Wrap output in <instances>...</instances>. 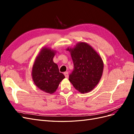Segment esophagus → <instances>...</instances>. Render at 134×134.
<instances>
[{"label": "esophagus", "mask_w": 134, "mask_h": 134, "mask_svg": "<svg viewBox=\"0 0 134 134\" xmlns=\"http://www.w3.org/2000/svg\"><path fill=\"white\" fill-rule=\"evenodd\" d=\"M64 74L65 76V77H66V78H68V76H69V73H68V71H66V72H64Z\"/></svg>", "instance_id": "obj_1"}]
</instances>
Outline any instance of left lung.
Here are the masks:
<instances>
[{"mask_svg":"<svg viewBox=\"0 0 134 134\" xmlns=\"http://www.w3.org/2000/svg\"><path fill=\"white\" fill-rule=\"evenodd\" d=\"M67 50L70 52L74 64V69L69 80L81 93L91 92L102 77L103 70L102 58L86 42H79L73 48H68Z\"/></svg>","mask_w":134,"mask_h":134,"instance_id":"left-lung-1","label":"left lung"}]
</instances>
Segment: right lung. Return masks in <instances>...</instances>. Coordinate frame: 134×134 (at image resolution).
I'll return each mask as SVG.
<instances>
[{
	"mask_svg": "<svg viewBox=\"0 0 134 134\" xmlns=\"http://www.w3.org/2000/svg\"><path fill=\"white\" fill-rule=\"evenodd\" d=\"M55 51L43 47L36 58L32 67V76L35 84L47 93H54L60 83L65 78L59 72L58 65L53 62Z\"/></svg>",
	"mask_w": 134,
	"mask_h": 134,
	"instance_id": "right-lung-1",
	"label": "right lung"
}]
</instances>
